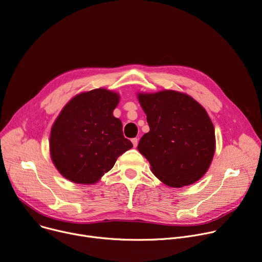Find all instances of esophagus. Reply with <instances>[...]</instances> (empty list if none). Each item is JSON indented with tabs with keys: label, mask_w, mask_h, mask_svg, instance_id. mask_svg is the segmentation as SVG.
I'll return each mask as SVG.
<instances>
[{
	"label": "esophagus",
	"mask_w": 262,
	"mask_h": 262,
	"mask_svg": "<svg viewBox=\"0 0 262 262\" xmlns=\"http://www.w3.org/2000/svg\"><path fill=\"white\" fill-rule=\"evenodd\" d=\"M131 142H132V144H133L134 147H137V145H138V139H137V138H132Z\"/></svg>",
	"instance_id": "34e87169"
}]
</instances>
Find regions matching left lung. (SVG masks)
Segmentation results:
<instances>
[{"instance_id":"1","label":"left lung","mask_w":262,"mask_h":262,"mask_svg":"<svg viewBox=\"0 0 262 262\" xmlns=\"http://www.w3.org/2000/svg\"><path fill=\"white\" fill-rule=\"evenodd\" d=\"M138 100L150 131L137 149L153 174L172 188L197 182L215 152V130L207 111L191 96L172 90L139 93Z\"/></svg>"}]
</instances>
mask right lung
<instances>
[{
  "label": "right lung",
  "instance_id": "1",
  "mask_svg": "<svg viewBox=\"0 0 262 262\" xmlns=\"http://www.w3.org/2000/svg\"><path fill=\"white\" fill-rule=\"evenodd\" d=\"M119 95L94 89L73 97L54 122L50 154L58 172L75 184H94L133 147L113 116Z\"/></svg>",
  "mask_w": 262,
  "mask_h": 262
}]
</instances>
